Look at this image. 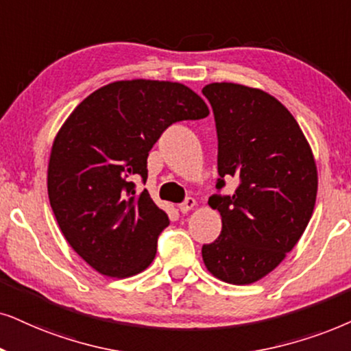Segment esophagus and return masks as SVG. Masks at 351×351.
<instances>
[{
    "label": "esophagus",
    "instance_id": "esophagus-1",
    "mask_svg": "<svg viewBox=\"0 0 351 351\" xmlns=\"http://www.w3.org/2000/svg\"><path fill=\"white\" fill-rule=\"evenodd\" d=\"M194 206H196V201H194V197H186L183 202L180 204V210H181V214H188V212L191 210V208H193Z\"/></svg>",
    "mask_w": 351,
    "mask_h": 351
}]
</instances>
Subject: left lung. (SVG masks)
<instances>
[{
	"label": "left lung",
	"instance_id": "left-lung-1",
	"mask_svg": "<svg viewBox=\"0 0 351 351\" xmlns=\"http://www.w3.org/2000/svg\"><path fill=\"white\" fill-rule=\"evenodd\" d=\"M215 119L221 232L202 246L208 272L233 285L257 282L293 250L311 219L317 170L298 123L272 95L232 82L202 88ZM239 180L223 195L224 180Z\"/></svg>",
	"mask_w": 351,
	"mask_h": 351
}]
</instances>
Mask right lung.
<instances>
[{
  "label": "right lung",
  "instance_id": "right-lung-1",
  "mask_svg": "<svg viewBox=\"0 0 351 351\" xmlns=\"http://www.w3.org/2000/svg\"><path fill=\"white\" fill-rule=\"evenodd\" d=\"M201 97L178 82L118 81L66 119L48 163V197L66 241L97 272L130 277L152 263L170 220L147 189V157L173 123L202 119Z\"/></svg>",
  "mask_w": 351,
  "mask_h": 351
}]
</instances>
